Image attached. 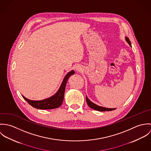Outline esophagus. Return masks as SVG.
Masks as SVG:
<instances>
[{"instance_id":"esophagus-1","label":"esophagus","mask_w":151,"mask_h":151,"mask_svg":"<svg viewBox=\"0 0 151 151\" xmlns=\"http://www.w3.org/2000/svg\"><path fill=\"white\" fill-rule=\"evenodd\" d=\"M76 70L78 72H80V71H81L83 70V68H82V67H81V66H80V65H78L76 66Z\"/></svg>"}]
</instances>
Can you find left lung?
I'll list each match as a JSON object with an SVG mask.
<instances>
[{
	"mask_svg": "<svg viewBox=\"0 0 151 151\" xmlns=\"http://www.w3.org/2000/svg\"><path fill=\"white\" fill-rule=\"evenodd\" d=\"M125 40L126 41H127V42L129 44V46L131 47V42L129 41V38L127 37H125ZM86 101L88 106L89 108H92L95 110H98V111H111V110H115L116 109V108H105V107H102V106H98L97 105H96L95 104L93 103L92 102H91L89 99L87 97V96H86Z\"/></svg>",
	"mask_w": 151,
	"mask_h": 151,
	"instance_id": "obj_1",
	"label": "left lung"
}]
</instances>
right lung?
Returning <instances> with one entry per match:
<instances>
[{
  "instance_id": "right-lung-1",
  "label": "right lung",
  "mask_w": 151,
  "mask_h": 151,
  "mask_svg": "<svg viewBox=\"0 0 151 151\" xmlns=\"http://www.w3.org/2000/svg\"><path fill=\"white\" fill-rule=\"evenodd\" d=\"M74 73L75 71L74 70H71L68 72L65 75L58 91L53 95L48 98L41 101H33L26 98L23 95H22V96L30 105L34 108L42 110L53 109L59 108L62 105L64 99L65 89L67 82L69 77Z\"/></svg>"
}]
</instances>
